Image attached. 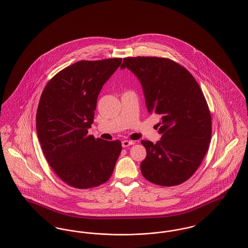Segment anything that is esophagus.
<instances>
[{
	"mask_svg": "<svg viewBox=\"0 0 248 248\" xmlns=\"http://www.w3.org/2000/svg\"><path fill=\"white\" fill-rule=\"evenodd\" d=\"M133 144H134V142L131 141V140H124V141L122 142V146H123L124 148H126V147L131 146V145H133Z\"/></svg>",
	"mask_w": 248,
	"mask_h": 248,
	"instance_id": "esophagus-1",
	"label": "esophagus"
}]
</instances>
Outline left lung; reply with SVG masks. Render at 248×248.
Segmentation results:
<instances>
[{"label":"left lung","instance_id":"obj_1","mask_svg":"<svg viewBox=\"0 0 248 248\" xmlns=\"http://www.w3.org/2000/svg\"><path fill=\"white\" fill-rule=\"evenodd\" d=\"M140 81L147 110L161 116V140H142L147 156L140 170L159 186H177L200 166L212 135L210 110L200 86L188 70L165 58H125L121 66Z\"/></svg>","mask_w":248,"mask_h":248}]
</instances>
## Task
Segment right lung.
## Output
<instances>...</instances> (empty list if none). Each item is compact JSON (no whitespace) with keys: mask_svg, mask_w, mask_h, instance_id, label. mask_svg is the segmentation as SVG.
Listing matches in <instances>:
<instances>
[{"mask_svg":"<svg viewBox=\"0 0 248 248\" xmlns=\"http://www.w3.org/2000/svg\"><path fill=\"white\" fill-rule=\"evenodd\" d=\"M122 59L81 60L57 73L46 85L37 108L36 130L46 159L66 184L90 189L112 175L120 140L88 135L99 92Z\"/></svg>","mask_w":248,"mask_h":248,"instance_id":"1","label":"right lung"}]
</instances>
